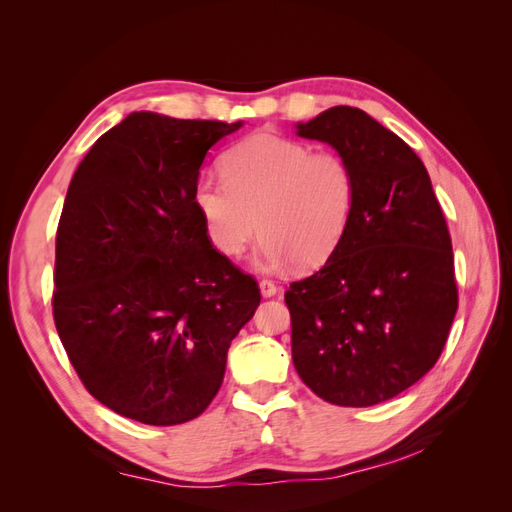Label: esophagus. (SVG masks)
Here are the masks:
<instances>
[{"label":"esophagus","instance_id":"34e87169","mask_svg":"<svg viewBox=\"0 0 512 512\" xmlns=\"http://www.w3.org/2000/svg\"><path fill=\"white\" fill-rule=\"evenodd\" d=\"M258 288H260V294L265 299H271V297H275L277 294V286L271 282V280H262L260 284H258Z\"/></svg>","mask_w":512,"mask_h":512}]
</instances>
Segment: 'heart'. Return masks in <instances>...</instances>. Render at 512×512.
I'll list each match as a JSON object with an SVG mask.
<instances>
[{"label": "heart", "mask_w": 512, "mask_h": 512, "mask_svg": "<svg viewBox=\"0 0 512 512\" xmlns=\"http://www.w3.org/2000/svg\"><path fill=\"white\" fill-rule=\"evenodd\" d=\"M224 179L200 177L192 200L211 245L239 256L258 232L256 265H322L342 243L356 207V175L339 151H312L292 138L256 132L222 158Z\"/></svg>", "instance_id": "1"}]
</instances>
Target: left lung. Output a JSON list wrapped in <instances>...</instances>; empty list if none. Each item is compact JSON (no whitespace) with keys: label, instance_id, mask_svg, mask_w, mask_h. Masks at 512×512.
<instances>
[{"label":"left lung","instance_id":"obj_1","mask_svg":"<svg viewBox=\"0 0 512 512\" xmlns=\"http://www.w3.org/2000/svg\"><path fill=\"white\" fill-rule=\"evenodd\" d=\"M297 134L356 175V207L324 267L292 282V363L318 397L365 408L436 365L457 312L453 245L421 158L361 108L333 106Z\"/></svg>","mask_w":512,"mask_h":512}]
</instances>
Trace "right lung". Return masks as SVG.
Here are the masks:
<instances>
[{
    "mask_svg": "<svg viewBox=\"0 0 512 512\" xmlns=\"http://www.w3.org/2000/svg\"><path fill=\"white\" fill-rule=\"evenodd\" d=\"M241 126L130 113L70 181L55 327L85 389L138 423L203 414L260 303L254 277L215 250L192 200L207 151Z\"/></svg>",
    "mask_w": 512,
    "mask_h": 512,
    "instance_id": "add662e5",
    "label": "right lung"
}]
</instances>
